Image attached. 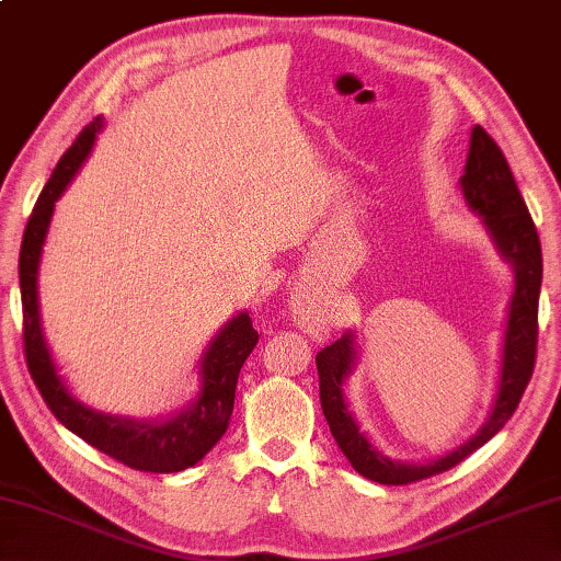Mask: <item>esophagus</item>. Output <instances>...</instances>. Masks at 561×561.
<instances>
[{"label":"esophagus","instance_id":"esophagus-1","mask_svg":"<svg viewBox=\"0 0 561 561\" xmlns=\"http://www.w3.org/2000/svg\"><path fill=\"white\" fill-rule=\"evenodd\" d=\"M295 317H298V320H302V322H310L312 312H310V308H298V310H295Z\"/></svg>","mask_w":561,"mask_h":561}]
</instances>
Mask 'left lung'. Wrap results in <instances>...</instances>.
Wrapping results in <instances>:
<instances>
[{
  "label": "left lung",
  "instance_id": "obj_1",
  "mask_svg": "<svg viewBox=\"0 0 561 561\" xmlns=\"http://www.w3.org/2000/svg\"><path fill=\"white\" fill-rule=\"evenodd\" d=\"M459 185L471 213L481 217V225L485 234L491 237L499 256L513 271V295L508 302V314H505L501 344L499 390H495L489 417L477 430V435H471L463 445L422 463L398 461L386 457L368 439L346 403V378L354 374L358 364L356 332L348 330L342 334V340L324 346L314 362L317 374H320V403L327 425H330L332 437L348 463L364 479H371L376 483L405 485L457 467L459 461L485 445L511 420L535 368L537 302H540L542 285L540 237H537L520 190L515 185L508 161L501 153L499 144L481 126L471 129L469 156Z\"/></svg>",
  "mask_w": 561,
  "mask_h": 561
}]
</instances>
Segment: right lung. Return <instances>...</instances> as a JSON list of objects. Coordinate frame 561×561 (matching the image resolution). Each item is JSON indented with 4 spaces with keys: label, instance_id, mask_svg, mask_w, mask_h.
Wrapping results in <instances>:
<instances>
[{
    "label": "right lung",
    "instance_id": "add662e5",
    "mask_svg": "<svg viewBox=\"0 0 561 561\" xmlns=\"http://www.w3.org/2000/svg\"><path fill=\"white\" fill-rule=\"evenodd\" d=\"M102 122V116H98L90 126H84L76 144L53 168L50 181L41 190L34 213L28 217L24 241H21L19 285L21 310H24L26 366L46 405L72 435H78L107 457L122 461L124 467L151 473H175L195 467L227 432L231 410H234L239 371L256 346L259 332L253 330L247 310L231 317L209 340L203 356L197 358V396L168 417L136 420L110 415V412L84 405L82 400L72 396L66 378L58 371L56 358H53L46 342L44 322H41L38 268L53 209L80 171V165L88 161Z\"/></svg>",
    "mask_w": 561,
    "mask_h": 561
}]
</instances>
